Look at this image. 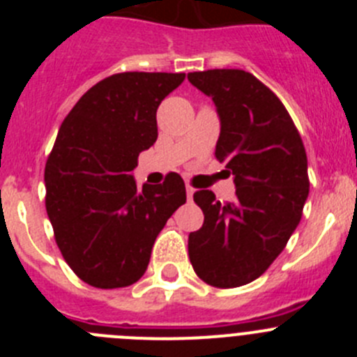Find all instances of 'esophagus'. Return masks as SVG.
<instances>
[{
	"instance_id": "esophagus-1",
	"label": "esophagus",
	"mask_w": 357,
	"mask_h": 357,
	"mask_svg": "<svg viewBox=\"0 0 357 357\" xmlns=\"http://www.w3.org/2000/svg\"><path fill=\"white\" fill-rule=\"evenodd\" d=\"M193 193H195V189L191 188V185H185V195H188V200H191V198H193Z\"/></svg>"
}]
</instances>
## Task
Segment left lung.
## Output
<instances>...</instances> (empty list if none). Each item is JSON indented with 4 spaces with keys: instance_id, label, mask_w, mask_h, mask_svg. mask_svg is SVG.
<instances>
[{
    "instance_id": "obj_1",
    "label": "left lung",
    "mask_w": 357,
    "mask_h": 357,
    "mask_svg": "<svg viewBox=\"0 0 357 357\" xmlns=\"http://www.w3.org/2000/svg\"><path fill=\"white\" fill-rule=\"evenodd\" d=\"M188 80L213 98L222 121L214 155L236 182L230 202L209 189L193 195L204 225L189 234V261L207 284L238 288L266 272L301 222L309 195L305 148L286 107L252 73L209 69Z\"/></svg>"
}]
</instances>
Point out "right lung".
Instances as JSON below:
<instances>
[{
	"label": "right lung",
	"mask_w": 357,
	"mask_h": 357,
	"mask_svg": "<svg viewBox=\"0 0 357 357\" xmlns=\"http://www.w3.org/2000/svg\"><path fill=\"white\" fill-rule=\"evenodd\" d=\"M184 73H116L69 110L50 151L46 213L62 257L84 282L125 288L143 277L151 247L185 202L178 173L137 188V157L157 139V109Z\"/></svg>",
	"instance_id": "right-lung-1"
}]
</instances>
